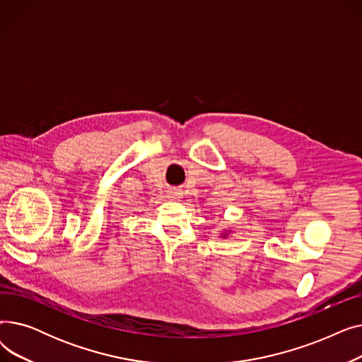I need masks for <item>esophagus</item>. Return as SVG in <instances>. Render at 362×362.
<instances>
[{
    "instance_id": "34e87169",
    "label": "esophagus",
    "mask_w": 362,
    "mask_h": 362,
    "mask_svg": "<svg viewBox=\"0 0 362 362\" xmlns=\"http://www.w3.org/2000/svg\"><path fill=\"white\" fill-rule=\"evenodd\" d=\"M170 198L173 199V201H179L180 198H182V194H180V191H176V189H173V191H170Z\"/></svg>"
}]
</instances>
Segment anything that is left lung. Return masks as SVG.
I'll list each match as a JSON object with an SVG mask.
<instances>
[{"label":"left lung","mask_w":362,"mask_h":362,"mask_svg":"<svg viewBox=\"0 0 362 362\" xmlns=\"http://www.w3.org/2000/svg\"><path fill=\"white\" fill-rule=\"evenodd\" d=\"M232 233V230H227V229H224V230H221L220 232V238H227V236H229Z\"/></svg>","instance_id":"left-lung-1"}]
</instances>
